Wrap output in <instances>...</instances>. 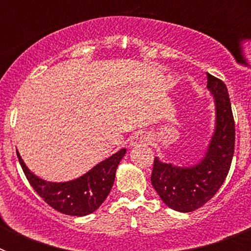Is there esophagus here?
<instances>
[{
	"mask_svg": "<svg viewBox=\"0 0 251 251\" xmlns=\"http://www.w3.org/2000/svg\"><path fill=\"white\" fill-rule=\"evenodd\" d=\"M151 142V137L148 136L146 132H139L137 133L136 136L133 137L130 141V146L132 147H138V146H146Z\"/></svg>",
	"mask_w": 251,
	"mask_h": 251,
	"instance_id": "obj_1",
	"label": "esophagus"
}]
</instances>
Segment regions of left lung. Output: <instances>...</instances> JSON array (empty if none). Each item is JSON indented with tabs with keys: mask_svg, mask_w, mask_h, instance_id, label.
I'll use <instances>...</instances> for the list:
<instances>
[{
	"mask_svg": "<svg viewBox=\"0 0 251 251\" xmlns=\"http://www.w3.org/2000/svg\"><path fill=\"white\" fill-rule=\"evenodd\" d=\"M207 89L214 97L215 127L199 161L177 166L154 158L151 182L170 208L191 212L205 205L223 186L234 156L235 123L225 84L207 74Z\"/></svg>",
	"mask_w": 251,
	"mask_h": 251,
	"instance_id": "1",
	"label": "left lung"
}]
</instances>
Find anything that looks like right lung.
Segmentation results:
<instances>
[{
  "instance_id": "right-lung-1",
  "label": "right lung",
  "mask_w": 251,
  "mask_h": 251,
  "mask_svg": "<svg viewBox=\"0 0 251 251\" xmlns=\"http://www.w3.org/2000/svg\"><path fill=\"white\" fill-rule=\"evenodd\" d=\"M127 150L122 148L77 178L65 182H51L31 172L17 151V157L30 185L44 201L61 214L85 216L104 202L113 187L115 172Z\"/></svg>"
}]
</instances>
